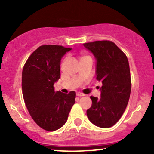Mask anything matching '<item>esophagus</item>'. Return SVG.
Segmentation results:
<instances>
[{"mask_svg": "<svg viewBox=\"0 0 154 154\" xmlns=\"http://www.w3.org/2000/svg\"><path fill=\"white\" fill-rule=\"evenodd\" d=\"M85 94L82 93H80V92H77V96H79V97H82V96H84Z\"/></svg>", "mask_w": 154, "mask_h": 154, "instance_id": "34e87169", "label": "esophagus"}]
</instances>
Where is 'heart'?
Segmentation results:
<instances>
[{"mask_svg": "<svg viewBox=\"0 0 154 154\" xmlns=\"http://www.w3.org/2000/svg\"><path fill=\"white\" fill-rule=\"evenodd\" d=\"M86 56H82V58H84V57H86Z\"/></svg>", "mask_w": 154, "mask_h": 154, "instance_id": "heart-1", "label": "heart"}]
</instances>
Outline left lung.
Here are the masks:
<instances>
[{
	"instance_id": "obj_1",
	"label": "left lung",
	"mask_w": 154,
	"mask_h": 154,
	"mask_svg": "<svg viewBox=\"0 0 154 154\" xmlns=\"http://www.w3.org/2000/svg\"><path fill=\"white\" fill-rule=\"evenodd\" d=\"M83 45L97 59L96 79L102 82L100 98L91 96L92 106L87 110V116L99 128H111L122 116L130 99L132 82L128 59L110 40H98Z\"/></svg>"
}]
</instances>
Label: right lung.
Segmentation results:
<instances>
[{
	"label": "right lung",
	"mask_w": 154,
	"mask_h": 154,
	"mask_svg": "<svg viewBox=\"0 0 154 154\" xmlns=\"http://www.w3.org/2000/svg\"><path fill=\"white\" fill-rule=\"evenodd\" d=\"M70 48L43 45L32 54L22 70V88L24 103L35 123L46 131H55L66 123L75 103L76 93L55 91L60 78L62 56Z\"/></svg>",
	"instance_id": "obj_1"
}]
</instances>
